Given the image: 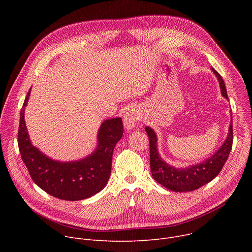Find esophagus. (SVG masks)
<instances>
[{"mask_svg": "<svg viewBox=\"0 0 252 252\" xmlns=\"http://www.w3.org/2000/svg\"><path fill=\"white\" fill-rule=\"evenodd\" d=\"M140 112L137 111L136 109H131L128 112H126V114L125 115L124 118V124L126 129H131L132 127H134V126L136 125V123H138L140 121Z\"/></svg>", "mask_w": 252, "mask_h": 252, "instance_id": "esophagus-1", "label": "esophagus"}]
</instances>
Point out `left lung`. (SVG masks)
Wrapping results in <instances>:
<instances>
[{
  "instance_id": "1",
  "label": "left lung",
  "mask_w": 252,
  "mask_h": 252,
  "mask_svg": "<svg viewBox=\"0 0 252 252\" xmlns=\"http://www.w3.org/2000/svg\"><path fill=\"white\" fill-rule=\"evenodd\" d=\"M212 69L215 76L219 79L222 95L228 98L224 81L217 70L214 68ZM146 131L150 139L151 171L154 178L159 185L163 186L167 189L177 192L195 190L211 182L222 169L225 161L228 158L233 142V129L231 121L226 140L224 141L222 147L212 157L199 164L190 165L186 168H175L164 162L159 157L157 148L158 139L155 131L149 126H146Z\"/></svg>"
}]
</instances>
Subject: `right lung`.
<instances>
[{"label": "right lung", "mask_w": 252, "mask_h": 252, "mask_svg": "<svg viewBox=\"0 0 252 252\" xmlns=\"http://www.w3.org/2000/svg\"><path fill=\"white\" fill-rule=\"evenodd\" d=\"M30 94L31 89L21 110L18 145L33 183L47 193L63 200H81L99 192L109 181L114 150L124 133L122 119L106 120L101 124L97 148L88 158L78 161H56L34 148L29 138L24 112Z\"/></svg>", "instance_id": "right-lung-1"}]
</instances>
